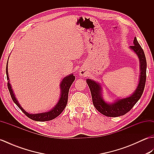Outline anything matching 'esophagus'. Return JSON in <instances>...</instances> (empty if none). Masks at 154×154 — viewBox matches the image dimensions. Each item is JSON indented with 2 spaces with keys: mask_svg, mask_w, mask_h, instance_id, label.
Here are the masks:
<instances>
[{
  "mask_svg": "<svg viewBox=\"0 0 154 154\" xmlns=\"http://www.w3.org/2000/svg\"><path fill=\"white\" fill-rule=\"evenodd\" d=\"M79 75H81V76H86L87 75V72L85 71V70L84 69H80V71H79Z\"/></svg>",
  "mask_w": 154,
  "mask_h": 154,
  "instance_id": "34e87169",
  "label": "esophagus"
}]
</instances>
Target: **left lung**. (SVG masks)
<instances>
[{
    "label": "left lung",
    "mask_w": 154,
    "mask_h": 154,
    "mask_svg": "<svg viewBox=\"0 0 154 154\" xmlns=\"http://www.w3.org/2000/svg\"><path fill=\"white\" fill-rule=\"evenodd\" d=\"M130 48L138 55L140 60V75L138 85L132 95L128 97L116 100L112 103H108L104 100L102 97V87L99 83L89 79L87 83L92 96L93 103L96 109L104 116L116 117L124 115L132 109L142 95L146 80V59L143 49L140 46L136 38L134 40V45Z\"/></svg>",
    "instance_id": "obj_1"
}]
</instances>
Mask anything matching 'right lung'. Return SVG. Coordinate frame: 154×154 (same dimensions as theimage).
I'll use <instances>...</instances> for the list:
<instances>
[{
  "label": "right lung",
  "instance_id": "right-lung-1",
  "mask_svg": "<svg viewBox=\"0 0 154 154\" xmlns=\"http://www.w3.org/2000/svg\"><path fill=\"white\" fill-rule=\"evenodd\" d=\"M6 77H7L8 83V89L11 94V96L12 100L14 101V103L18 106V107L23 112H24L28 118H30V119L35 120V121H40V122H44V121H48L54 119L55 118L58 116L60 114L63 112V110L67 105V100H68V94L69 91V88L72 83H73L75 81V77L73 75V74H71L68 76H66L64 77L63 80L61 81L60 84V88H61V95L60 100L57 102L53 109L50 110L48 112H42V113H38V114H30L27 112L26 111H25L23 108L20 106L18 102L17 99H16L15 95L14 94V92L12 89V87L11 84L9 83V77H8V61L6 63Z\"/></svg>",
  "mask_w": 154,
  "mask_h": 154
}]
</instances>
